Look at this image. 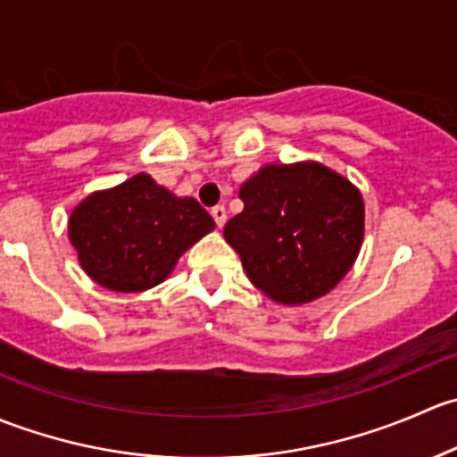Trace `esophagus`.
I'll return each mask as SVG.
<instances>
[{"label": "esophagus", "mask_w": 457, "mask_h": 457, "mask_svg": "<svg viewBox=\"0 0 457 457\" xmlns=\"http://www.w3.org/2000/svg\"><path fill=\"white\" fill-rule=\"evenodd\" d=\"M212 219H214L216 228H223L225 220H228V210L223 205H216L212 207Z\"/></svg>", "instance_id": "34e87169"}]
</instances>
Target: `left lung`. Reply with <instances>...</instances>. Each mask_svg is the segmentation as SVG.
<instances>
[{"label": "left lung", "mask_w": 457, "mask_h": 457, "mask_svg": "<svg viewBox=\"0 0 457 457\" xmlns=\"http://www.w3.org/2000/svg\"><path fill=\"white\" fill-rule=\"evenodd\" d=\"M245 203L223 237L245 274L283 305L325 296L352 270L365 234L356 186L316 161L265 165L238 190Z\"/></svg>", "instance_id": "left-lung-1"}]
</instances>
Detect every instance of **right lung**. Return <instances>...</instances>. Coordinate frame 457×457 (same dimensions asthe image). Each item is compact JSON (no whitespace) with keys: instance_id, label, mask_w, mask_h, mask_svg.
<instances>
[{"instance_id":"add662e5","label":"right lung","mask_w":457,"mask_h":457,"mask_svg":"<svg viewBox=\"0 0 457 457\" xmlns=\"http://www.w3.org/2000/svg\"><path fill=\"white\" fill-rule=\"evenodd\" d=\"M212 229L214 220L199 203L179 199L145 172L92 192L68 220V237L86 274L121 294L163 283L183 252Z\"/></svg>"}]
</instances>
